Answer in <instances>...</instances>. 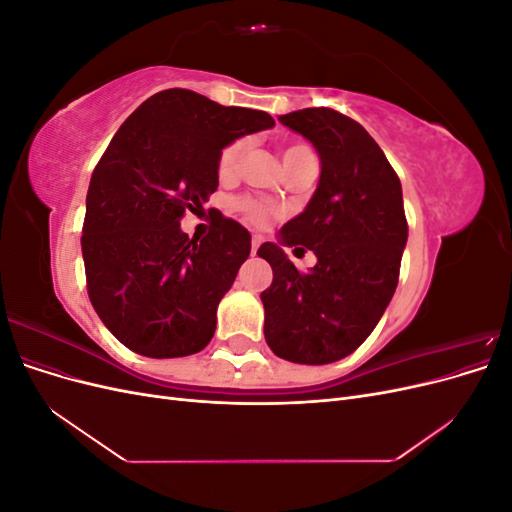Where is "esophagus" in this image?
Listing matches in <instances>:
<instances>
[{
  "label": "esophagus",
  "instance_id": "1",
  "mask_svg": "<svg viewBox=\"0 0 512 512\" xmlns=\"http://www.w3.org/2000/svg\"><path fill=\"white\" fill-rule=\"evenodd\" d=\"M260 243H262V237L254 235V237H252V256H256V252H258V247H260Z\"/></svg>",
  "mask_w": 512,
  "mask_h": 512
}]
</instances>
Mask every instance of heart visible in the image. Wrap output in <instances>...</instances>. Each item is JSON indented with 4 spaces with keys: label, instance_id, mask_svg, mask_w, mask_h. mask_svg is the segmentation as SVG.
<instances>
[{
    "label": "heart",
    "instance_id": "heart-1",
    "mask_svg": "<svg viewBox=\"0 0 512 512\" xmlns=\"http://www.w3.org/2000/svg\"><path fill=\"white\" fill-rule=\"evenodd\" d=\"M247 147H250V141L247 138H237V141H232L230 145H226L220 153L218 158V173L220 177H232L239 170L243 158H245V151ZM305 156H314L312 149H309L307 145H301V143H294V145H288L284 147L282 151V158H284V164H290L294 160H301ZM237 207L247 215V220H252L254 224H265L269 220V207L258 203V200H252V198H241Z\"/></svg>",
    "mask_w": 512,
    "mask_h": 512
}]
</instances>
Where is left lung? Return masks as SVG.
I'll use <instances>...</instances> for the list:
<instances>
[{
    "label": "left lung",
    "mask_w": 512,
    "mask_h": 512,
    "mask_svg": "<svg viewBox=\"0 0 512 512\" xmlns=\"http://www.w3.org/2000/svg\"><path fill=\"white\" fill-rule=\"evenodd\" d=\"M280 123L314 145L320 179L277 243L258 250L273 269V284L260 294L265 339L280 359L324 365L359 348L393 299L408 241L404 196L361 123L333 108H303ZM297 242L319 258L307 274L283 252Z\"/></svg>",
    "instance_id": "8db88e82"
}]
</instances>
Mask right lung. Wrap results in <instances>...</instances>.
Instances as JSON below:
<instances>
[{"label": "right lung", "instance_id": "right-lung-1", "mask_svg": "<svg viewBox=\"0 0 512 512\" xmlns=\"http://www.w3.org/2000/svg\"><path fill=\"white\" fill-rule=\"evenodd\" d=\"M273 126L190 89L160 91L121 123L91 175L81 247L89 301L123 346L173 359L211 342L252 237L215 213L209 235L190 239L181 218L218 190L222 149Z\"/></svg>", "mask_w": 512, "mask_h": 512}]
</instances>
